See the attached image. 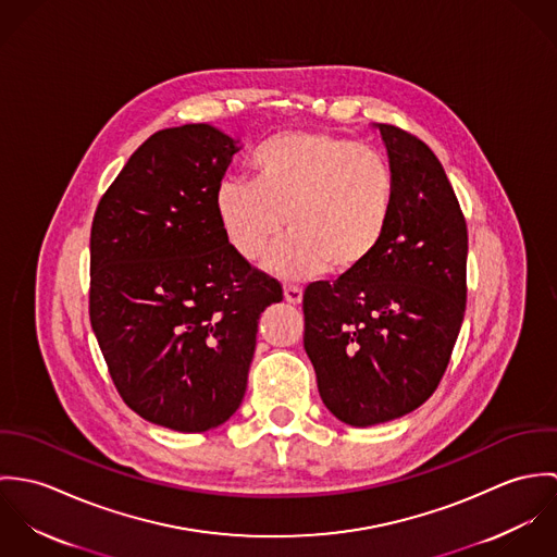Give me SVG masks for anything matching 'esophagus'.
<instances>
[{"instance_id":"esophagus-1","label":"esophagus","mask_w":557,"mask_h":557,"mask_svg":"<svg viewBox=\"0 0 557 557\" xmlns=\"http://www.w3.org/2000/svg\"><path fill=\"white\" fill-rule=\"evenodd\" d=\"M283 296L289 305H300L302 302V289L296 285H285L283 287Z\"/></svg>"}]
</instances>
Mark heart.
<instances>
[{"mask_svg":"<svg viewBox=\"0 0 557 557\" xmlns=\"http://www.w3.org/2000/svg\"><path fill=\"white\" fill-rule=\"evenodd\" d=\"M257 182L225 177L214 195L219 223L242 259L265 257V270L285 281L327 270L349 274L384 244L395 212V175L386 159L330 133H285L255 159Z\"/></svg>","mask_w":557,"mask_h":557,"instance_id":"1","label":"heart"}]
</instances>
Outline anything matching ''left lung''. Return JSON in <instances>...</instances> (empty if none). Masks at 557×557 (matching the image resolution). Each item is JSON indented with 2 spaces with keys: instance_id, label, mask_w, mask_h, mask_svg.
<instances>
[{
  "instance_id": "left-lung-1",
  "label": "left lung",
  "mask_w": 557,
  "mask_h": 557,
  "mask_svg": "<svg viewBox=\"0 0 557 557\" xmlns=\"http://www.w3.org/2000/svg\"><path fill=\"white\" fill-rule=\"evenodd\" d=\"M395 175L380 250L305 292V349L319 397L341 422L373 426L431 397L466 315L468 227L437 157L391 124H373Z\"/></svg>"
}]
</instances>
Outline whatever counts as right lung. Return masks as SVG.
Here are the masks:
<instances>
[{"mask_svg":"<svg viewBox=\"0 0 557 557\" xmlns=\"http://www.w3.org/2000/svg\"><path fill=\"white\" fill-rule=\"evenodd\" d=\"M239 141L210 124L152 135L98 203L89 319L111 380L141 418L180 433L227 422L244 398L274 278L230 246L214 195Z\"/></svg>","mask_w":557,"mask_h":557,"instance_id":"1","label":"right lung"}]
</instances>
